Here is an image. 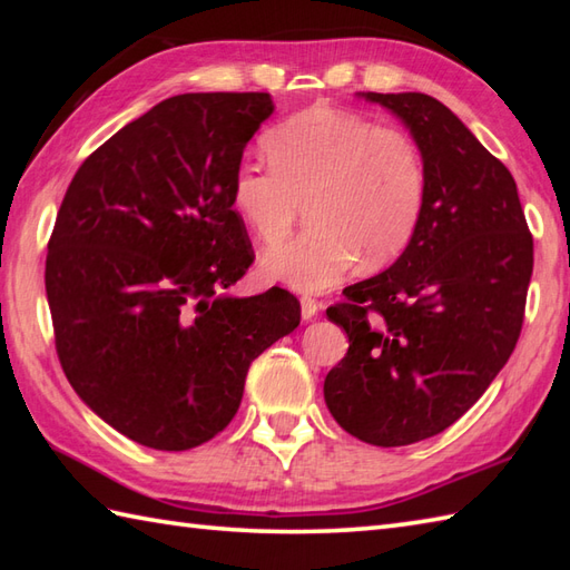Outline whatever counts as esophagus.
I'll list each match as a JSON object with an SVG mask.
<instances>
[{
	"label": "esophagus",
	"mask_w": 570,
	"mask_h": 570,
	"mask_svg": "<svg viewBox=\"0 0 570 570\" xmlns=\"http://www.w3.org/2000/svg\"><path fill=\"white\" fill-rule=\"evenodd\" d=\"M318 313H321V301L311 296H301V316H304V321L316 318Z\"/></svg>",
	"instance_id": "obj_1"
}]
</instances>
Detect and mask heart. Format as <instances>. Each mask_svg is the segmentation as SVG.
Wrapping results in <instances>:
<instances>
[{"label": "heart", "instance_id": "obj_1", "mask_svg": "<svg viewBox=\"0 0 570 570\" xmlns=\"http://www.w3.org/2000/svg\"><path fill=\"white\" fill-rule=\"evenodd\" d=\"M272 168L242 161L229 184L239 220L264 247L292 233L301 205L308 229L264 254L262 272L296 292H318L353 269L394 262L426 205V166L404 129L341 107H311L264 137Z\"/></svg>", "mask_w": 570, "mask_h": 570}]
</instances>
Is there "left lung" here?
<instances>
[{"label":"left lung","mask_w":570,"mask_h":570,"mask_svg":"<svg viewBox=\"0 0 570 570\" xmlns=\"http://www.w3.org/2000/svg\"><path fill=\"white\" fill-rule=\"evenodd\" d=\"M362 98L411 131L426 166V205L402 257L325 311L350 347L323 394L350 435L394 448L445 431L510 360L534 239L512 174L443 102L423 92Z\"/></svg>","instance_id":"8db88e82"}]
</instances>
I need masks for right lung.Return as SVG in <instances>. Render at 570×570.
I'll use <instances>...</instances> for the list:
<instances>
[{
    "label": "right lung",
    "mask_w": 570,
    "mask_h": 570,
    "mask_svg": "<svg viewBox=\"0 0 570 570\" xmlns=\"http://www.w3.org/2000/svg\"><path fill=\"white\" fill-rule=\"evenodd\" d=\"M269 92H186L95 149L48 239L46 296L72 390L112 429L188 451L237 414L254 357L301 323L286 288H223L254 259L229 184Z\"/></svg>",
    "instance_id": "add662e5"
}]
</instances>
